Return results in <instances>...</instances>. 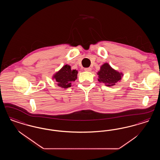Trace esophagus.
I'll list each match as a JSON object with an SVG mask.
<instances>
[{"mask_svg": "<svg viewBox=\"0 0 160 160\" xmlns=\"http://www.w3.org/2000/svg\"><path fill=\"white\" fill-rule=\"evenodd\" d=\"M84 71L89 72V71H91V68H84Z\"/></svg>", "mask_w": 160, "mask_h": 160, "instance_id": "esophagus-1", "label": "esophagus"}]
</instances>
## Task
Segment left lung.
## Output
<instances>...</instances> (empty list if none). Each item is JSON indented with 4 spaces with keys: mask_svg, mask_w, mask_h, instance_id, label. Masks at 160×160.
<instances>
[{
    "mask_svg": "<svg viewBox=\"0 0 160 160\" xmlns=\"http://www.w3.org/2000/svg\"><path fill=\"white\" fill-rule=\"evenodd\" d=\"M97 74L99 82L104 83L107 86H114L121 80L123 76L122 73L114 70L107 63H105L101 67Z\"/></svg>",
    "mask_w": 160,
    "mask_h": 160,
    "instance_id": "1",
    "label": "left lung"
}]
</instances>
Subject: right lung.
I'll return each mask as SVG.
<instances>
[{
    "mask_svg": "<svg viewBox=\"0 0 160 160\" xmlns=\"http://www.w3.org/2000/svg\"><path fill=\"white\" fill-rule=\"evenodd\" d=\"M77 74V70H72L69 65H65L54 75L53 78L59 87L66 89L71 87V83L76 80Z\"/></svg>",
    "mask_w": 160,
    "mask_h": 160,
    "instance_id": "obj_1",
    "label": "right lung"
}]
</instances>
